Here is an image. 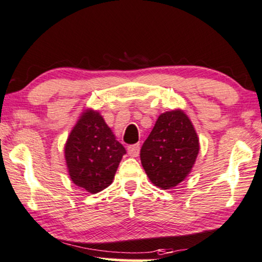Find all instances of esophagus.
Returning <instances> with one entry per match:
<instances>
[{
	"label": "esophagus",
	"instance_id": "obj_1",
	"mask_svg": "<svg viewBox=\"0 0 262 262\" xmlns=\"http://www.w3.org/2000/svg\"><path fill=\"white\" fill-rule=\"evenodd\" d=\"M139 144H132L127 147V152L128 155L132 156V158H136V156L139 155Z\"/></svg>",
	"mask_w": 262,
	"mask_h": 262
}]
</instances>
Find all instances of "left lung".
<instances>
[{
  "instance_id": "8db88e82",
  "label": "left lung",
  "mask_w": 262,
  "mask_h": 262,
  "mask_svg": "<svg viewBox=\"0 0 262 262\" xmlns=\"http://www.w3.org/2000/svg\"><path fill=\"white\" fill-rule=\"evenodd\" d=\"M200 150L199 137L184 112L176 110L158 118L141 149V162L152 184L167 190L191 172Z\"/></svg>"
}]
</instances>
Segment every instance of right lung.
I'll list each match as a JSON object with an SVG mask.
<instances>
[{
    "label": "right lung",
    "mask_w": 262,
    "mask_h": 262,
    "mask_svg": "<svg viewBox=\"0 0 262 262\" xmlns=\"http://www.w3.org/2000/svg\"><path fill=\"white\" fill-rule=\"evenodd\" d=\"M126 150L119 143L102 115L88 110L80 115L64 145V159L72 182L96 193L113 182Z\"/></svg>",
    "instance_id": "1"
}]
</instances>
